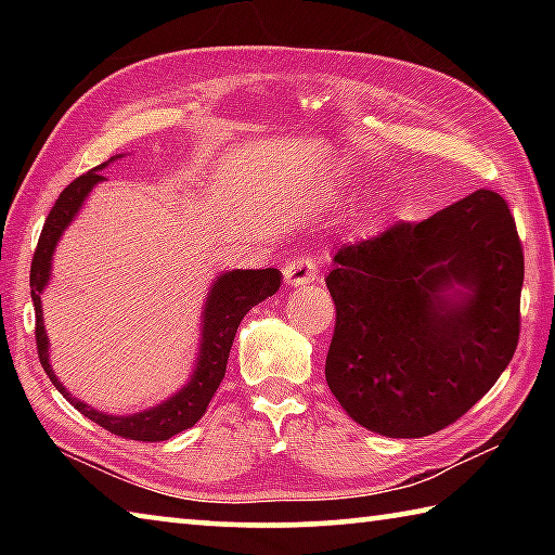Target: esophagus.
I'll return each mask as SVG.
<instances>
[{"label":"esophagus","mask_w":555,"mask_h":555,"mask_svg":"<svg viewBox=\"0 0 555 555\" xmlns=\"http://www.w3.org/2000/svg\"><path fill=\"white\" fill-rule=\"evenodd\" d=\"M284 279L288 286H304V284H313V281L321 279V274H318V267L313 259L298 257L284 267Z\"/></svg>","instance_id":"1"}]
</instances>
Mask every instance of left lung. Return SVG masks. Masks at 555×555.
<instances>
[{
  "label": "left lung",
  "instance_id": "8db88e82",
  "mask_svg": "<svg viewBox=\"0 0 555 555\" xmlns=\"http://www.w3.org/2000/svg\"><path fill=\"white\" fill-rule=\"evenodd\" d=\"M333 397L389 438L438 434L494 387L519 343L524 251L494 191L345 244L325 279Z\"/></svg>",
  "mask_w": 555,
  "mask_h": 555
}]
</instances>
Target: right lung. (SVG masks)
Returning a JSON list of instances; mask_svg holds the SVG:
<instances>
[{"label": "right lung", "mask_w": 555, "mask_h": 555, "mask_svg": "<svg viewBox=\"0 0 555 555\" xmlns=\"http://www.w3.org/2000/svg\"><path fill=\"white\" fill-rule=\"evenodd\" d=\"M115 158H109V162H115ZM107 164H100L92 168V171L75 178V181L59 195V201H55L49 218L43 222L39 247H36L34 259H31V276H29L31 300L36 311V347H39L41 367L46 370V374H49V379L55 384V389H59L65 397V401H70L82 416L95 421L98 426H102L115 436L129 438V440H146V443H158V440H168L176 434H181V430L195 426L203 418L205 409H208L210 399L220 387L224 370H228L232 340L234 335H237L242 318L247 315L257 304H261V300L276 294L281 286V271L279 269H234V271H224V274H220L212 281L208 298H205V308H203L198 362H195V370L185 387L178 389L173 397H168L166 401L156 403V406L146 411L131 413V416H109V413H102L98 409L88 406L86 401L75 399L73 393L59 382V377H55V372L49 362V335H46V327H43L41 294L43 288L49 286V279H51V261H53L55 244H59L61 234L82 208L88 193L100 181H105V176H100L98 171H102Z\"/></svg>", "instance_id": "1"}]
</instances>
